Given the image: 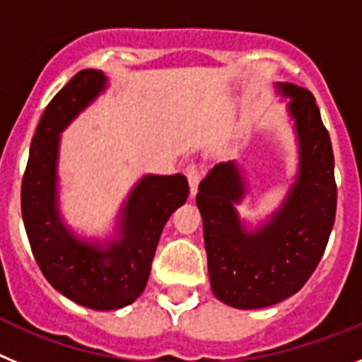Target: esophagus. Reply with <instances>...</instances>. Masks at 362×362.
<instances>
[{"label": "esophagus", "instance_id": "34e87169", "mask_svg": "<svg viewBox=\"0 0 362 362\" xmlns=\"http://www.w3.org/2000/svg\"><path fill=\"white\" fill-rule=\"evenodd\" d=\"M187 177H188V183H190V194L192 197H194L197 194V187H199V181H201V166L196 165V163L188 165Z\"/></svg>", "mask_w": 362, "mask_h": 362}]
</instances>
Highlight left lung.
I'll list each match as a JSON object with an SVG mask.
<instances>
[{
	"instance_id": "obj_1",
	"label": "left lung",
	"mask_w": 362,
	"mask_h": 362,
	"mask_svg": "<svg viewBox=\"0 0 362 362\" xmlns=\"http://www.w3.org/2000/svg\"><path fill=\"white\" fill-rule=\"evenodd\" d=\"M288 98L299 166L279 209L248 230L235 204L246 181L235 161L216 165L199 183L204 248L214 296L241 310L272 306L305 286L330 238L337 206L334 152L315 98L292 83L277 85Z\"/></svg>"
}]
</instances>
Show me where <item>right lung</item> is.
I'll return each mask as SVG.
<instances>
[{
	"instance_id": "add662e5",
	"label": "right lung",
	"mask_w": 362,
	"mask_h": 362,
	"mask_svg": "<svg viewBox=\"0 0 362 362\" xmlns=\"http://www.w3.org/2000/svg\"><path fill=\"white\" fill-rule=\"evenodd\" d=\"M107 88L101 70L78 72L45 108L21 183V214L43 276L59 293L92 310H117L141 296L166 221L187 203L185 175H143L105 246L78 238L57 209L59 136Z\"/></svg>"
}]
</instances>
